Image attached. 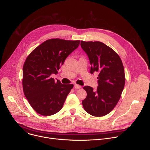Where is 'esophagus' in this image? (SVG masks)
Segmentation results:
<instances>
[{"mask_svg":"<svg viewBox=\"0 0 150 150\" xmlns=\"http://www.w3.org/2000/svg\"><path fill=\"white\" fill-rule=\"evenodd\" d=\"M74 86H75V88L76 89H80V88H81V86L80 85H78V84H75Z\"/></svg>","mask_w":150,"mask_h":150,"instance_id":"esophagus-1","label":"esophagus"}]
</instances>
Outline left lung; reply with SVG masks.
Wrapping results in <instances>:
<instances>
[{
  "label": "left lung",
  "instance_id": "left-lung-1",
  "mask_svg": "<svg viewBox=\"0 0 150 150\" xmlns=\"http://www.w3.org/2000/svg\"><path fill=\"white\" fill-rule=\"evenodd\" d=\"M81 47L89 57L91 74L98 73L96 91L88 86L83 88L87 92L86 98L82 101L83 108L93 116L106 115L115 108L124 89L122 61L112 49L101 42L81 41Z\"/></svg>",
  "mask_w": 150,
  "mask_h": 150
}]
</instances>
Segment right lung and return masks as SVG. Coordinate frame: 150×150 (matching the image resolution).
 Wrapping results in <instances>:
<instances>
[{
    "instance_id": "1",
    "label": "right lung",
    "mask_w": 150,
    "mask_h": 150,
    "mask_svg": "<svg viewBox=\"0 0 150 150\" xmlns=\"http://www.w3.org/2000/svg\"><path fill=\"white\" fill-rule=\"evenodd\" d=\"M79 44V40L50 39L27 57L23 66V91L30 105L38 114L52 115L62 109L74 84H62L50 76L58 74L66 58Z\"/></svg>"
}]
</instances>
